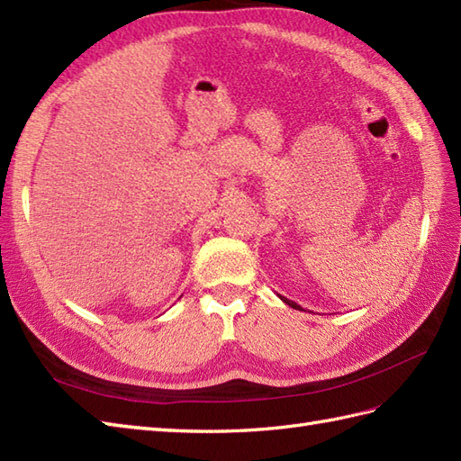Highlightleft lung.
<instances>
[{
    "label": "left lung",
    "mask_w": 461,
    "mask_h": 461,
    "mask_svg": "<svg viewBox=\"0 0 461 461\" xmlns=\"http://www.w3.org/2000/svg\"><path fill=\"white\" fill-rule=\"evenodd\" d=\"M280 300L285 302L286 305H290V308H294V310H300V312H302V308H300V305H298L296 302H292V300H288V298H285V296H280Z\"/></svg>",
    "instance_id": "8db88e82"
}]
</instances>
